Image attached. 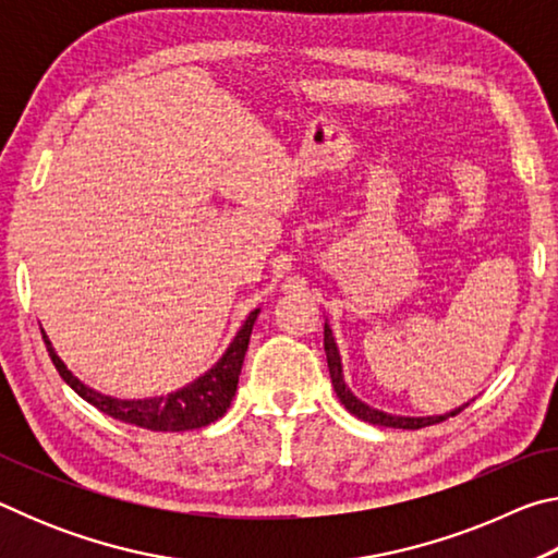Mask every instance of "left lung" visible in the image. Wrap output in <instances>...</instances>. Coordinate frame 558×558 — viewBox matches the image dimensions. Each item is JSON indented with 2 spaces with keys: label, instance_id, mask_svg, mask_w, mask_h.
<instances>
[{
  "label": "left lung",
  "instance_id": "left-lung-1",
  "mask_svg": "<svg viewBox=\"0 0 558 558\" xmlns=\"http://www.w3.org/2000/svg\"><path fill=\"white\" fill-rule=\"evenodd\" d=\"M325 354H327V366H329V376H332V386L337 391V399L344 403V409L349 413H354L356 418H362L366 423H374V426H384V428H405V430H418V428H426V426H436V423H442L450 415H458L462 409L450 411L446 415H428V418H405V415H391V413H384V411H376L372 405H366L356 399V396L347 389V384L342 379V362H339V352H337V344H335V337H332V329L329 325H325Z\"/></svg>",
  "mask_w": 558,
  "mask_h": 558
}]
</instances>
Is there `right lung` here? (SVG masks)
<instances>
[{"mask_svg":"<svg viewBox=\"0 0 558 558\" xmlns=\"http://www.w3.org/2000/svg\"><path fill=\"white\" fill-rule=\"evenodd\" d=\"M256 317H258V310H253L248 319L243 323V327L239 329V335H235L231 347L226 349L221 362L216 364L214 369L199 376L194 384L184 386L182 391L159 396V399H145V401H120L88 389L86 384H81L69 369H65V364L51 349L49 337L44 332L41 335H44L46 349H49V356L56 366V372L61 374V379L69 384L81 399H86L90 405H96L98 411L112 415V418L130 423V426L177 433V430L209 426V423L221 418L226 409H229L235 393V386H239L243 356H245V349H248L251 329H253V323H256Z\"/></svg>","mask_w":558,"mask_h":558,"instance_id":"1","label":"right lung"}]
</instances>
